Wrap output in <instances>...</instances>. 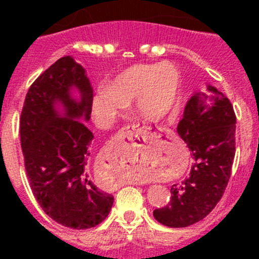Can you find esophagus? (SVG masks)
<instances>
[{
	"mask_svg": "<svg viewBox=\"0 0 259 259\" xmlns=\"http://www.w3.org/2000/svg\"><path fill=\"white\" fill-rule=\"evenodd\" d=\"M137 132H148L149 133H154L155 134V130H154V127L151 126H143V127H139V124H132V125H127V126L124 127V133H125V137L126 138H132L134 137L135 134H137ZM135 184H145V182H143V180H135Z\"/></svg>",
	"mask_w": 259,
	"mask_h": 259,
	"instance_id": "1",
	"label": "esophagus"
}]
</instances>
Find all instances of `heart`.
<instances>
[{"mask_svg":"<svg viewBox=\"0 0 259 259\" xmlns=\"http://www.w3.org/2000/svg\"><path fill=\"white\" fill-rule=\"evenodd\" d=\"M182 76L171 64L134 65L94 91L91 111L98 125H113L135 99L137 111L146 120H158L178 104Z\"/></svg>","mask_w":259,"mask_h":259,"instance_id":"b5f03b06","label":"heart"}]
</instances>
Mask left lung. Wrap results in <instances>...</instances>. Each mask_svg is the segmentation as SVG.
Returning a JSON list of instances; mask_svg holds the SVG:
<instances>
[{
	"label": "left lung",
	"instance_id": "8db88e82",
	"mask_svg": "<svg viewBox=\"0 0 259 259\" xmlns=\"http://www.w3.org/2000/svg\"><path fill=\"white\" fill-rule=\"evenodd\" d=\"M187 103L178 134L192 151L189 177L171 187L168 205L154 210L159 223L171 228L192 226L221 200L231 178L236 154V114L224 94L208 85Z\"/></svg>",
	"mask_w": 259,
	"mask_h": 259
}]
</instances>
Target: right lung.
<instances>
[{"instance_id": "add662e5", "label": "right lung", "mask_w": 259, "mask_h": 259, "mask_svg": "<svg viewBox=\"0 0 259 259\" xmlns=\"http://www.w3.org/2000/svg\"><path fill=\"white\" fill-rule=\"evenodd\" d=\"M91 99L85 69L65 56L31 85L21 113V148L33 197L50 218L72 229L100 224L114 203L89 173L94 135L85 122Z\"/></svg>"}]
</instances>
